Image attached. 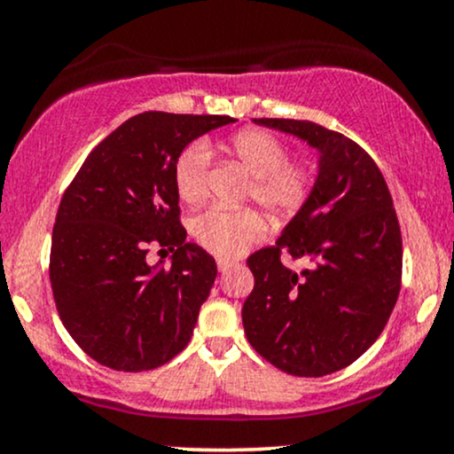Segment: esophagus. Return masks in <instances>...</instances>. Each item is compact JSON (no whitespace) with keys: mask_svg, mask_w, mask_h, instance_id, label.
I'll return each mask as SVG.
<instances>
[{"mask_svg":"<svg viewBox=\"0 0 454 454\" xmlns=\"http://www.w3.org/2000/svg\"><path fill=\"white\" fill-rule=\"evenodd\" d=\"M234 267V262L231 260H217V269H220V273H226V270H231Z\"/></svg>","mask_w":454,"mask_h":454,"instance_id":"esophagus-1","label":"esophagus"}]
</instances>
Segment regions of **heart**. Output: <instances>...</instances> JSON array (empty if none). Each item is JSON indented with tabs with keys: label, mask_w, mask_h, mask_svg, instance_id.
I'll return each instance as SVG.
<instances>
[{
	"label": "heart",
	"mask_w": 454,
	"mask_h": 454,
	"mask_svg": "<svg viewBox=\"0 0 454 454\" xmlns=\"http://www.w3.org/2000/svg\"><path fill=\"white\" fill-rule=\"evenodd\" d=\"M226 151L252 175L247 196L270 215H294L311 192V173L301 164H290L288 147L264 129H241L226 143ZM211 151L194 143L181 151L175 164V185L185 202H198L207 194V170ZM267 232L264 220L252 209H211L192 220V234L207 252L222 260L241 256Z\"/></svg>",
	"instance_id": "obj_1"
}]
</instances>
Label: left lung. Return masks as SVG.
Returning <instances> with one entry per match:
<instances>
[{"label":"left lung","instance_id":"1","mask_svg":"<svg viewBox=\"0 0 454 454\" xmlns=\"http://www.w3.org/2000/svg\"><path fill=\"white\" fill-rule=\"evenodd\" d=\"M317 151L305 205L278 243L247 258V341L286 373L320 378L367 352L387 326L401 286V231L376 161L350 138L296 119H254ZM312 260L296 274L280 254Z\"/></svg>","mask_w":454,"mask_h":454}]
</instances>
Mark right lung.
Listing matches in <instances>:
<instances>
[{
  "instance_id": "add662e5",
  "label": "right lung",
  "mask_w": 454,
  "mask_h": 454,
  "mask_svg": "<svg viewBox=\"0 0 454 454\" xmlns=\"http://www.w3.org/2000/svg\"><path fill=\"white\" fill-rule=\"evenodd\" d=\"M232 121L134 114L87 155L66 190L51 243V288L67 333L93 361L147 372L190 341L217 267L185 243L175 164L192 140ZM151 242L174 249L170 270L146 262Z\"/></svg>"
}]
</instances>
